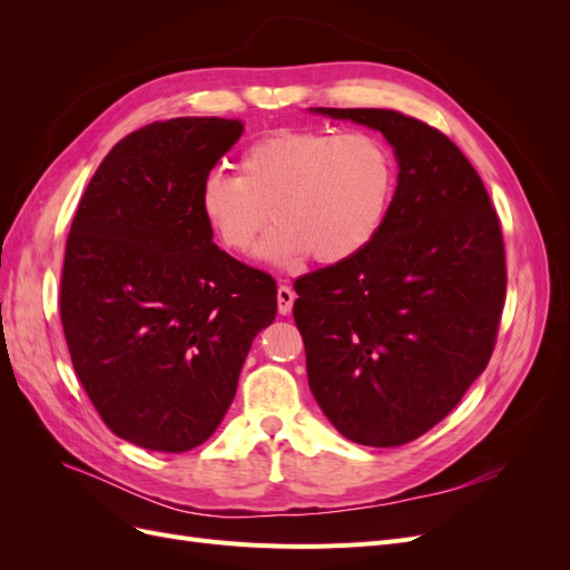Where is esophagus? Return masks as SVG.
<instances>
[{
    "label": "esophagus",
    "instance_id": "1",
    "mask_svg": "<svg viewBox=\"0 0 570 570\" xmlns=\"http://www.w3.org/2000/svg\"><path fill=\"white\" fill-rule=\"evenodd\" d=\"M292 304H295V292L287 285L278 287V312L285 316L292 312Z\"/></svg>",
    "mask_w": 570,
    "mask_h": 570
}]
</instances>
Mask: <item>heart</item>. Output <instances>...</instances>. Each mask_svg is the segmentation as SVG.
I'll return each instance as SVG.
<instances>
[{
	"label": "heart",
	"instance_id": "heart-1",
	"mask_svg": "<svg viewBox=\"0 0 570 570\" xmlns=\"http://www.w3.org/2000/svg\"><path fill=\"white\" fill-rule=\"evenodd\" d=\"M237 168L202 178L199 214L230 254H247L271 214L262 254L278 266L350 262L381 233L396 187L390 145L364 130H275L247 145Z\"/></svg>",
	"mask_w": 570,
	"mask_h": 570
}]
</instances>
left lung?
Instances as JSON below:
<instances>
[{
	"instance_id": "left-lung-1",
	"label": "left lung",
	"mask_w": 570,
	"mask_h": 570,
	"mask_svg": "<svg viewBox=\"0 0 570 570\" xmlns=\"http://www.w3.org/2000/svg\"><path fill=\"white\" fill-rule=\"evenodd\" d=\"M381 130L400 178L373 243L295 283L318 406L340 433L400 446L438 425L488 368L507 297L485 185L438 128L392 109H325Z\"/></svg>"
}]
</instances>
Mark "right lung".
I'll use <instances>...</instances> for the list:
<instances>
[{"mask_svg":"<svg viewBox=\"0 0 570 570\" xmlns=\"http://www.w3.org/2000/svg\"><path fill=\"white\" fill-rule=\"evenodd\" d=\"M243 135L170 118L126 135L85 187L59 314L73 368L118 438L187 452L226 416L252 340L278 312L268 273L212 243L197 193Z\"/></svg>","mask_w":570,"mask_h":570,"instance_id":"add662e5","label":"right lung"}]
</instances>
